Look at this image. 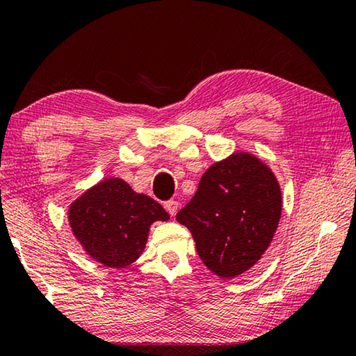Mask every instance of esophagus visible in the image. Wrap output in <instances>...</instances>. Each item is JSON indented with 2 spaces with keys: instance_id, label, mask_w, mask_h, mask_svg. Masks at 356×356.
I'll return each instance as SVG.
<instances>
[{
  "instance_id": "esophagus-1",
  "label": "esophagus",
  "mask_w": 356,
  "mask_h": 356,
  "mask_svg": "<svg viewBox=\"0 0 356 356\" xmlns=\"http://www.w3.org/2000/svg\"><path fill=\"white\" fill-rule=\"evenodd\" d=\"M164 208H166V211L171 216H176L177 208H179V203H177V201H174V200H169V201H166V203H164Z\"/></svg>"
}]
</instances>
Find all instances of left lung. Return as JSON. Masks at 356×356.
Masks as SVG:
<instances>
[{
    "label": "left lung",
    "mask_w": 356,
    "mask_h": 356,
    "mask_svg": "<svg viewBox=\"0 0 356 356\" xmlns=\"http://www.w3.org/2000/svg\"><path fill=\"white\" fill-rule=\"evenodd\" d=\"M280 217L281 190L272 169L240 152L212 164L176 219L192 232L206 267L235 278L267 251Z\"/></svg>",
    "instance_id": "obj_1"
}]
</instances>
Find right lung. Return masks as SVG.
I'll return each instance as SVG.
<instances>
[{"label": "right lung", "instance_id": "add662e5", "mask_svg": "<svg viewBox=\"0 0 356 356\" xmlns=\"http://www.w3.org/2000/svg\"><path fill=\"white\" fill-rule=\"evenodd\" d=\"M160 203L136 193L123 179H105L70 204L68 222L89 256L105 267L123 268L144 251L150 225L168 220Z\"/></svg>", "mask_w": 356, "mask_h": 356}]
</instances>
